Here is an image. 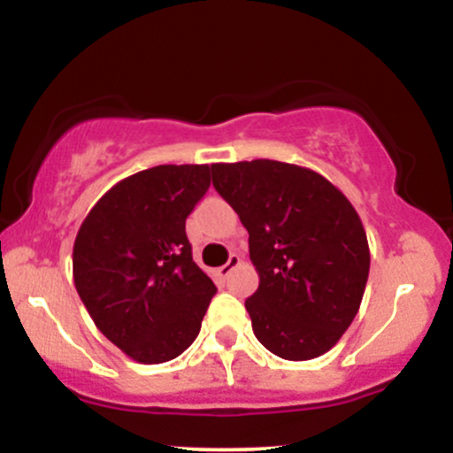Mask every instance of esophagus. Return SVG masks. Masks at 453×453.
<instances>
[{
    "mask_svg": "<svg viewBox=\"0 0 453 453\" xmlns=\"http://www.w3.org/2000/svg\"><path fill=\"white\" fill-rule=\"evenodd\" d=\"M238 266H241V257H238L236 253H232L230 259H227V264H223V266L217 270V274H219L221 279H227Z\"/></svg>",
    "mask_w": 453,
    "mask_h": 453,
    "instance_id": "34e87169",
    "label": "esophagus"
}]
</instances>
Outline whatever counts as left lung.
Here are the masks:
<instances>
[{
  "label": "left lung",
  "mask_w": 453,
  "mask_h": 453,
  "mask_svg": "<svg viewBox=\"0 0 453 453\" xmlns=\"http://www.w3.org/2000/svg\"><path fill=\"white\" fill-rule=\"evenodd\" d=\"M212 185L249 232L259 274L253 334L283 360H313L360 309L371 253L351 202L309 168L273 159L212 164Z\"/></svg>",
  "instance_id": "left-lung-1"
}]
</instances>
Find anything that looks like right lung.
I'll return each mask as SVG.
<instances>
[{
  "label": "right lung",
  "instance_id": "1",
  "mask_svg": "<svg viewBox=\"0 0 453 453\" xmlns=\"http://www.w3.org/2000/svg\"><path fill=\"white\" fill-rule=\"evenodd\" d=\"M209 187L206 164L155 165L108 189L76 234V292L102 334L140 364L180 356L217 294L185 234Z\"/></svg>",
  "mask_w": 453,
  "mask_h": 453
}]
</instances>
